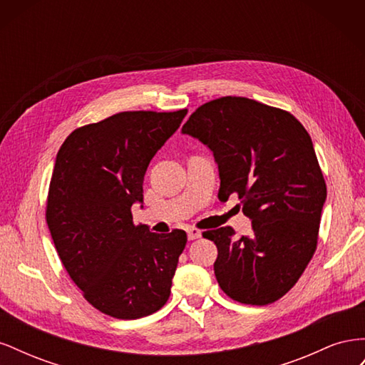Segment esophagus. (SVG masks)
Instances as JSON below:
<instances>
[{"label": "esophagus", "mask_w": 365, "mask_h": 365, "mask_svg": "<svg viewBox=\"0 0 365 365\" xmlns=\"http://www.w3.org/2000/svg\"><path fill=\"white\" fill-rule=\"evenodd\" d=\"M187 237H189V240L200 239L201 237V230H197L195 227H189V228H187Z\"/></svg>", "instance_id": "1"}]
</instances>
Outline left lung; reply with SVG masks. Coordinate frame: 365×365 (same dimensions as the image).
Wrapping results in <instances>:
<instances>
[{
    "instance_id": "1",
    "label": "left lung",
    "mask_w": 365,
    "mask_h": 365,
    "mask_svg": "<svg viewBox=\"0 0 365 365\" xmlns=\"http://www.w3.org/2000/svg\"><path fill=\"white\" fill-rule=\"evenodd\" d=\"M213 152L219 200L236 193L252 235L231 227L204 231L217 248L216 280L235 302H277L302 277L317 250L326 182L307 130L291 113L227 96L201 105L185 121Z\"/></svg>"
}]
</instances>
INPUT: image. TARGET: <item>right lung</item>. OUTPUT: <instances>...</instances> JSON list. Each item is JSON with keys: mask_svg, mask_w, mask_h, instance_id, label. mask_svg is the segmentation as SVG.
<instances>
[{"mask_svg": "<svg viewBox=\"0 0 365 365\" xmlns=\"http://www.w3.org/2000/svg\"><path fill=\"white\" fill-rule=\"evenodd\" d=\"M185 114L118 113L74 129L58 152L47 225L85 300L109 317L137 319L169 300L185 231L152 233L130 207L143 202L148 165Z\"/></svg>", "mask_w": 365, "mask_h": 365, "instance_id": "right-lung-1", "label": "right lung"}]
</instances>
